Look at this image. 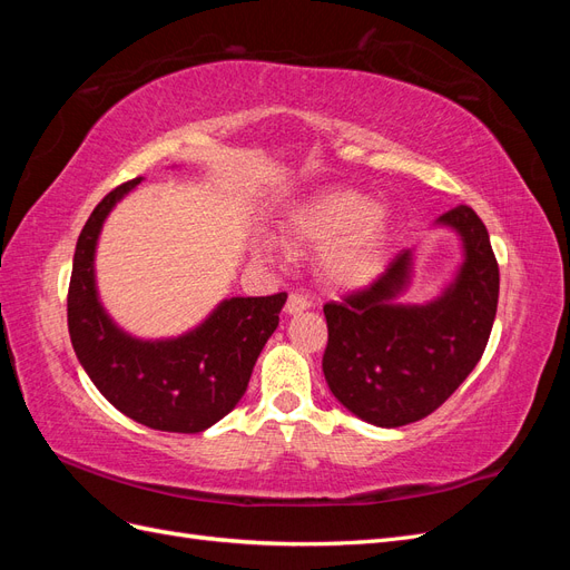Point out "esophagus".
Segmentation results:
<instances>
[{
  "mask_svg": "<svg viewBox=\"0 0 570 570\" xmlns=\"http://www.w3.org/2000/svg\"><path fill=\"white\" fill-rule=\"evenodd\" d=\"M312 306V299H308L306 295H302V292H292V295L287 297V304H285V312L287 314H299L304 312V308Z\"/></svg>",
  "mask_w": 570,
  "mask_h": 570,
  "instance_id": "34e87169",
  "label": "esophagus"
}]
</instances>
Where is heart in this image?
Segmentation results:
<instances>
[{"label": "heart", "mask_w": 570, "mask_h": 570, "mask_svg": "<svg viewBox=\"0 0 570 570\" xmlns=\"http://www.w3.org/2000/svg\"><path fill=\"white\" fill-rule=\"evenodd\" d=\"M289 243L316 245L323 252L321 268L335 285H361L368 281L381 258L387 214L375 209L373 202L352 189H327L292 209L285 223ZM262 252L275 256L278 245L264 243Z\"/></svg>", "instance_id": "1"}]
</instances>
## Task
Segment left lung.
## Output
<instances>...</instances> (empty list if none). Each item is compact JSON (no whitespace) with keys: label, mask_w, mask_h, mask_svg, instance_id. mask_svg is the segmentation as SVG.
<instances>
[{"label":"left lung","mask_w":570,"mask_h":570,"mask_svg":"<svg viewBox=\"0 0 570 570\" xmlns=\"http://www.w3.org/2000/svg\"><path fill=\"white\" fill-rule=\"evenodd\" d=\"M463 245L454 283L425 304H396L409 287L413 254H396L385 273L327 302L323 375L337 402L361 421L400 428L442 406L488 347L499 299V266L485 223L471 206L438 218Z\"/></svg>","instance_id":"left-lung-1"}]
</instances>
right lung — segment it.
Returning <instances> with one entry per match:
<instances>
[{"label":"right lung","instance_id":"right-lung-1","mask_svg":"<svg viewBox=\"0 0 570 570\" xmlns=\"http://www.w3.org/2000/svg\"><path fill=\"white\" fill-rule=\"evenodd\" d=\"M140 180L111 189L85 223L68 285V333L80 366L120 413L166 433H202L243 400L287 295L223 299L195 331L170 340L120 331L97 295L95 249L109 212Z\"/></svg>","mask_w":570,"mask_h":570}]
</instances>
